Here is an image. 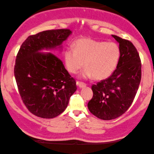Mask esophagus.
I'll return each mask as SVG.
<instances>
[{
    "label": "esophagus",
    "instance_id": "34e87169",
    "mask_svg": "<svg viewBox=\"0 0 154 154\" xmlns=\"http://www.w3.org/2000/svg\"><path fill=\"white\" fill-rule=\"evenodd\" d=\"M76 85L79 86V87L80 88V89H82V88H84V87H86V85L85 84H83V83L79 82H76Z\"/></svg>",
    "mask_w": 154,
    "mask_h": 154
}]
</instances>
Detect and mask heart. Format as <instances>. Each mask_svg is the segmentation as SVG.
Segmentation results:
<instances>
[{"label":"heart","instance_id":"1","mask_svg":"<svg viewBox=\"0 0 154 154\" xmlns=\"http://www.w3.org/2000/svg\"><path fill=\"white\" fill-rule=\"evenodd\" d=\"M64 62L67 70L75 74L82 68L84 79L94 77L96 80L107 79L114 71L121 56L120 48L114 42L80 38L64 52Z\"/></svg>","mask_w":154,"mask_h":154}]
</instances>
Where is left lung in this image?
Here are the masks:
<instances>
[{"label": "left lung", "mask_w": 154, "mask_h": 154, "mask_svg": "<svg viewBox=\"0 0 154 154\" xmlns=\"http://www.w3.org/2000/svg\"><path fill=\"white\" fill-rule=\"evenodd\" d=\"M119 44L121 56L116 69L109 78L91 86L93 97L89 111L103 120L124 114L132 105L141 80L139 54L132 42L112 35Z\"/></svg>", "instance_id": "obj_1"}]
</instances>
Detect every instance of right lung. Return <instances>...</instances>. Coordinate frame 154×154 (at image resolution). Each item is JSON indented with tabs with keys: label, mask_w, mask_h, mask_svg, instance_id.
<instances>
[{
	"label": "right lung",
	"mask_w": 154,
	"mask_h": 154,
	"mask_svg": "<svg viewBox=\"0 0 154 154\" xmlns=\"http://www.w3.org/2000/svg\"><path fill=\"white\" fill-rule=\"evenodd\" d=\"M71 33L68 29H60L30 35L17 55L14 76L20 94L29 111L41 118L61 114L77 89L63 62L52 53L42 51H61Z\"/></svg>",
	"instance_id": "1"
}]
</instances>
